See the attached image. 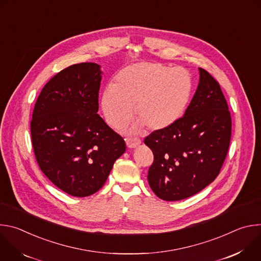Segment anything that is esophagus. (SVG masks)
<instances>
[{
    "label": "esophagus",
    "instance_id": "esophagus-1",
    "mask_svg": "<svg viewBox=\"0 0 261 261\" xmlns=\"http://www.w3.org/2000/svg\"><path fill=\"white\" fill-rule=\"evenodd\" d=\"M125 140H126V143L129 147H136L141 142V140L139 138H136V137H127Z\"/></svg>",
    "mask_w": 261,
    "mask_h": 261
}]
</instances>
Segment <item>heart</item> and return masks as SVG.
Masks as SVG:
<instances>
[{"instance_id":"1","label":"heart","mask_w":261,"mask_h":261,"mask_svg":"<svg viewBox=\"0 0 261 261\" xmlns=\"http://www.w3.org/2000/svg\"><path fill=\"white\" fill-rule=\"evenodd\" d=\"M192 93L189 73L160 63L142 62L120 71L102 96L106 122L121 128L135 114L137 127L158 131L173 125L184 114Z\"/></svg>"}]
</instances>
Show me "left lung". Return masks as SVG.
<instances>
[{
  "mask_svg": "<svg viewBox=\"0 0 261 261\" xmlns=\"http://www.w3.org/2000/svg\"><path fill=\"white\" fill-rule=\"evenodd\" d=\"M197 90L184 117L153 131L144 143L154 154L147 180L161 199L188 198L210 185L225 161L231 138V116L219 83L199 68Z\"/></svg>",
  "mask_w": 261,
  "mask_h": 261,
  "instance_id": "1",
  "label": "left lung"
}]
</instances>
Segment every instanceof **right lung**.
Masks as SVG:
<instances>
[{
	"label": "right lung",
	"mask_w": 261,
	"mask_h": 261,
	"mask_svg": "<svg viewBox=\"0 0 261 261\" xmlns=\"http://www.w3.org/2000/svg\"><path fill=\"white\" fill-rule=\"evenodd\" d=\"M100 66L81 63L60 71L44 86L31 121L34 154L41 171L75 197L96 193L126 143L97 114Z\"/></svg>",
	"instance_id": "add662e5"
}]
</instances>
